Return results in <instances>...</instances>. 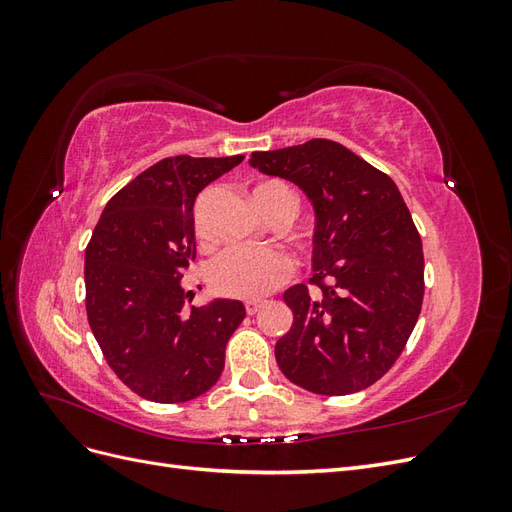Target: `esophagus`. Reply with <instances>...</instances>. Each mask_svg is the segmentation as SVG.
<instances>
[{"label":"esophagus","instance_id":"34e87169","mask_svg":"<svg viewBox=\"0 0 512 512\" xmlns=\"http://www.w3.org/2000/svg\"><path fill=\"white\" fill-rule=\"evenodd\" d=\"M265 305V301H260V299H254V301H245V312H247V316H254L258 309Z\"/></svg>","mask_w":512,"mask_h":512}]
</instances>
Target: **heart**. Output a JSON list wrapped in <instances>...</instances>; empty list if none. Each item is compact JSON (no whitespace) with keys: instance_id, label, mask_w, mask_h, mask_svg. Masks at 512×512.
Listing matches in <instances>:
<instances>
[{"instance_id":"b5f03b06","label":"heart","mask_w":512,"mask_h":512,"mask_svg":"<svg viewBox=\"0 0 512 512\" xmlns=\"http://www.w3.org/2000/svg\"><path fill=\"white\" fill-rule=\"evenodd\" d=\"M254 194L273 196L286 194L294 198L286 183L269 181L256 188ZM297 200V198H294ZM294 273V260L277 247H245L237 245L211 260L207 280L209 286L232 299H262L265 294L284 286Z\"/></svg>"}]
</instances>
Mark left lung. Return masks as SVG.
Returning a JSON list of instances; mask_svg holds the SVG:
<instances>
[{"label":"left lung","mask_w":512,"mask_h":512,"mask_svg":"<svg viewBox=\"0 0 512 512\" xmlns=\"http://www.w3.org/2000/svg\"><path fill=\"white\" fill-rule=\"evenodd\" d=\"M316 211L314 277L284 292L290 331L277 339L282 374L305 391L350 395L380 380L404 352L425 294L423 243L395 181L327 138L254 151Z\"/></svg>","instance_id":"left-lung-1"}]
</instances>
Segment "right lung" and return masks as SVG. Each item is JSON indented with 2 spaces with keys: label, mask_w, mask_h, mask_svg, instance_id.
<instances>
[{
  "label": "right lung",
  "mask_w": 512,
  "mask_h": 512,
  "mask_svg": "<svg viewBox=\"0 0 512 512\" xmlns=\"http://www.w3.org/2000/svg\"><path fill=\"white\" fill-rule=\"evenodd\" d=\"M241 162L160 160L108 200L87 243L89 327L117 378L143 399L181 404L222 376L245 307L230 299L185 307L181 277L196 258V196Z\"/></svg>",
  "instance_id": "add662e5"
}]
</instances>
